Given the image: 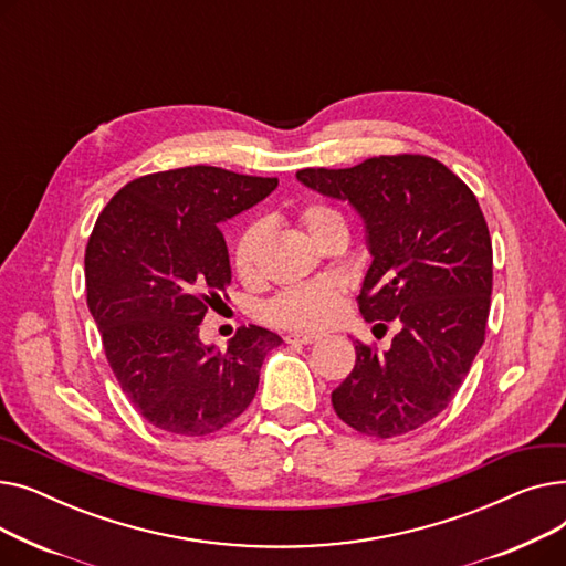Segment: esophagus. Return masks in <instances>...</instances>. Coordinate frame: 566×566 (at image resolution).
Returning a JSON list of instances; mask_svg holds the SVG:
<instances>
[{"label":"esophagus","instance_id":"1","mask_svg":"<svg viewBox=\"0 0 566 566\" xmlns=\"http://www.w3.org/2000/svg\"><path fill=\"white\" fill-rule=\"evenodd\" d=\"M289 344H314L318 342L321 337L318 335H307V333H291L284 337Z\"/></svg>","mask_w":566,"mask_h":566}]
</instances>
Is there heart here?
Wrapping results in <instances>:
<instances>
[{"label":"heart","instance_id":"heart-1","mask_svg":"<svg viewBox=\"0 0 566 566\" xmlns=\"http://www.w3.org/2000/svg\"><path fill=\"white\" fill-rule=\"evenodd\" d=\"M295 220L303 224V229L318 245L335 233H346V220L339 208L321 199H310L295 208ZM265 238L268 227L256 220L243 229L233 245L235 275L245 284H254L261 277ZM342 303L344 284L339 280L325 277L280 291L273 301H268L263 312L268 323L280 325V328L314 333L337 318V314L342 312Z\"/></svg>","mask_w":566,"mask_h":566}]
</instances>
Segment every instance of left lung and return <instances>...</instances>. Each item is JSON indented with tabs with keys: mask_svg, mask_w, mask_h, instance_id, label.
Wrapping results in <instances>:
<instances>
[{
	"mask_svg": "<svg viewBox=\"0 0 566 566\" xmlns=\"http://www.w3.org/2000/svg\"><path fill=\"white\" fill-rule=\"evenodd\" d=\"M298 178L358 208L374 256L360 314L399 325L390 350L355 344V367L333 392V408L365 436L420 429L454 399L486 337L493 248L478 197L422 154L307 167Z\"/></svg>",
	"mask_w": 566,
	"mask_h": 566,
	"instance_id": "8db88e82",
	"label": "left lung"
}]
</instances>
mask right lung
Returning a JSON list of instances; mask_svg holds the SVG:
<instances>
[{"label":"right lung","mask_w":566,"mask_h":566,"mask_svg":"<svg viewBox=\"0 0 566 566\" xmlns=\"http://www.w3.org/2000/svg\"><path fill=\"white\" fill-rule=\"evenodd\" d=\"M275 188L277 178L208 165L146 174L107 201L88 235V312L124 395L160 431L224 429L252 403L265 353L282 342L259 325L238 328L227 350L199 339L231 282L220 224Z\"/></svg>","instance_id":"right-lung-1"}]
</instances>
